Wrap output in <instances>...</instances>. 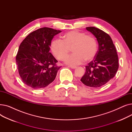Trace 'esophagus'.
Returning <instances> with one entry per match:
<instances>
[{
    "mask_svg": "<svg viewBox=\"0 0 132 132\" xmlns=\"http://www.w3.org/2000/svg\"><path fill=\"white\" fill-rule=\"evenodd\" d=\"M69 67H70L71 68H72V69H75L77 68V66H69Z\"/></svg>",
    "mask_w": 132,
    "mask_h": 132,
    "instance_id": "obj_1",
    "label": "esophagus"
}]
</instances>
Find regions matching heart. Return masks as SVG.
Here are the masks:
<instances>
[{"label":"heart","instance_id":"heart-1","mask_svg":"<svg viewBox=\"0 0 132 132\" xmlns=\"http://www.w3.org/2000/svg\"><path fill=\"white\" fill-rule=\"evenodd\" d=\"M63 39H54L51 44V49L54 56L60 60H63L72 49L74 53L65 59L70 65H78L85 60H93L97 51L95 39L86 33L78 30H72L65 33Z\"/></svg>","mask_w":132,"mask_h":132}]
</instances>
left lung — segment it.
Listing matches in <instances>:
<instances>
[{
  "label": "left lung",
  "instance_id": "1",
  "mask_svg": "<svg viewBox=\"0 0 132 132\" xmlns=\"http://www.w3.org/2000/svg\"><path fill=\"white\" fill-rule=\"evenodd\" d=\"M98 43V50L93 61L86 66L81 79L85 85L99 88L105 85L116 74L119 67L118 57L113 41L108 34L94 27H86Z\"/></svg>",
  "mask_w": 132,
  "mask_h": 132
}]
</instances>
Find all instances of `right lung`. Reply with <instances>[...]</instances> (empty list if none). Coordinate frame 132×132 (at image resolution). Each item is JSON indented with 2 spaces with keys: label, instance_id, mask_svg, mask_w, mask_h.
Segmentation results:
<instances>
[{
  "label": "right lung",
  "instance_id": "1",
  "mask_svg": "<svg viewBox=\"0 0 132 132\" xmlns=\"http://www.w3.org/2000/svg\"><path fill=\"white\" fill-rule=\"evenodd\" d=\"M61 30L41 28L29 34L20 44L16 56L20 77L33 89L43 88L55 79L61 66L49 52L51 40Z\"/></svg>",
  "mask_w": 132,
  "mask_h": 132
}]
</instances>
